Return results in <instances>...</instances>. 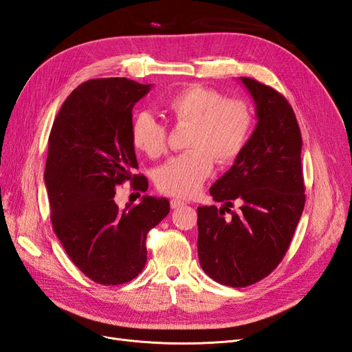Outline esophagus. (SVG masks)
I'll return each mask as SVG.
<instances>
[{
    "label": "esophagus",
    "mask_w": 352,
    "mask_h": 352,
    "mask_svg": "<svg viewBox=\"0 0 352 352\" xmlns=\"http://www.w3.org/2000/svg\"><path fill=\"white\" fill-rule=\"evenodd\" d=\"M184 204H185V201L179 199V198H173V199H170V206H172V208H177V207L184 206Z\"/></svg>",
    "instance_id": "obj_1"
}]
</instances>
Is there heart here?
I'll use <instances>...</instances> for the list:
<instances>
[{
  "mask_svg": "<svg viewBox=\"0 0 352 352\" xmlns=\"http://www.w3.org/2000/svg\"><path fill=\"white\" fill-rule=\"evenodd\" d=\"M163 111L176 124H189V151L172 157L155 172L162 192L188 198L211 176L212 166L235 162L247 145L254 116L250 105L223 95L204 85L192 83L173 92L163 104ZM132 144L150 158L166 151L167 131L150 113L138 114L131 127Z\"/></svg>",
  "mask_w": 352,
  "mask_h": 352,
  "instance_id": "obj_1",
  "label": "heart"
}]
</instances>
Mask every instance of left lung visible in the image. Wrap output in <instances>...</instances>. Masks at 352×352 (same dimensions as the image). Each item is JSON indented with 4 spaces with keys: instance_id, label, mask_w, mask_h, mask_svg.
Returning a JSON list of instances; mask_svg holds the SVG:
<instances>
[{
    "instance_id": "1",
    "label": "left lung",
    "mask_w": 352,
    "mask_h": 352,
    "mask_svg": "<svg viewBox=\"0 0 352 352\" xmlns=\"http://www.w3.org/2000/svg\"><path fill=\"white\" fill-rule=\"evenodd\" d=\"M241 82L258 122L235 163L210 188L225 206L198 207L197 221L202 270L232 287L250 286L278 267L305 204L302 138L291 104L258 80ZM233 199L243 202L238 213L228 208Z\"/></svg>"
}]
</instances>
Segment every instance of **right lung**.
Masks as SVG:
<instances>
[{
  "instance_id": "obj_1",
  "label": "right lung",
  "mask_w": 352,
  "mask_h": 352,
  "mask_svg": "<svg viewBox=\"0 0 352 352\" xmlns=\"http://www.w3.org/2000/svg\"><path fill=\"white\" fill-rule=\"evenodd\" d=\"M151 85L126 78L91 79L74 89L48 140L45 186L51 223L73 264L100 285H122L142 272L146 235L170 211L166 198L116 204V188L131 180L148 189L131 138L133 105Z\"/></svg>"
}]
</instances>
